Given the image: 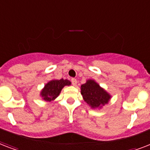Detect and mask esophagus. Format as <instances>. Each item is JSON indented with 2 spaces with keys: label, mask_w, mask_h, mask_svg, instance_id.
<instances>
[{
  "label": "esophagus",
  "mask_w": 150,
  "mask_h": 150,
  "mask_svg": "<svg viewBox=\"0 0 150 150\" xmlns=\"http://www.w3.org/2000/svg\"><path fill=\"white\" fill-rule=\"evenodd\" d=\"M71 83H72L73 86H76V84H77V80L75 79H71Z\"/></svg>",
  "instance_id": "obj_1"
}]
</instances>
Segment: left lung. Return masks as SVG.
Instances as JSON below:
<instances>
[{"label": "left lung", "mask_w": 150, "mask_h": 150, "mask_svg": "<svg viewBox=\"0 0 150 150\" xmlns=\"http://www.w3.org/2000/svg\"><path fill=\"white\" fill-rule=\"evenodd\" d=\"M81 94L85 102L93 109H100L107 104L111 98V95L93 79L87 80L85 84L81 86Z\"/></svg>", "instance_id": "obj_1"}]
</instances>
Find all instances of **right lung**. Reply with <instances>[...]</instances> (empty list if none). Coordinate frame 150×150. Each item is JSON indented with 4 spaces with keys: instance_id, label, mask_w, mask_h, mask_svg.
<instances>
[{
    "instance_id": "add662e5",
    "label": "right lung",
    "mask_w": 150,
    "mask_h": 150,
    "mask_svg": "<svg viewBox=\"0 0 150 150\" xmlns=\"http://www.w3.org/2000/svg\"><path fill=\"white\" fill-rule=\"evenodd\" d=\"M71 82L68 79L60 80L52 79L44 86L43 89L40 92V96L43 100L50 102L59 96L64 87L65 86H71Z\"/></svg>"
}]
</instances>
